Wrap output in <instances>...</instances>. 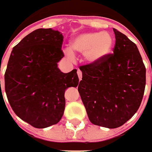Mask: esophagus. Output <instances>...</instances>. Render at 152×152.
Wrapping results in <instances>:
<instances>
[{
    "mask_svg": "<svg viewBox=\"0 0 152 152\" xmlns=\"http://www.w3.org/2000/svg\"><path fill=\"white\" fill-rule=\"evenodd\" d=\"M77 74H78V78H79V80H81L82 77H83L82 71L80 70V69H78V71H77Z\"/></svg>",
    "mask_w": 152,
    "mask_h": 152,
    "instance_id": "1",
    "label": "esophagus"
}]
</instances>
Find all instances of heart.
Masks as SVG:
<instances>
[{
  "label": "heart",
  "instance_id": "obj_1",
  "mask_svg": "<svg viewBox=\"0 0 152 152\" xmlns=\"http://www.w3.org/2000/svg\"><path fill=\"white\" fill-rule=\"evenodd\" d=\"M113 43L112 36L107 32L85 33L71 41V48L78 53L84 54L89 62H96L111 51ZM66 54L69 57L74 56L70 49L66 50Z\"/></svg>",
  "mask_w": 152,
  "mask_h": 152
}]
</instances>
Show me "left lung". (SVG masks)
Segmentation results:
<instances>
[{"mask_svg": "<svg viewBox=\"0 0 152 152\" xmlns=\"http://www.w3.org/2000/svg\"><path fill=\"white\" fill-rule=\"evenodd\" d=\"M113 54L79 67L78 92L93 124L115 129L137 111L146 86V68L136 44L113 28Z\"/></svg>", "mask_w": 152, "mask_h": 152, "instance_id": "1", "label": "left lung"}]
</instances>
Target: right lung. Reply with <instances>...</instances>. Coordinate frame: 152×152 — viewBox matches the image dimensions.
Segmentation results:
<instances>
[{
    "instance_id": "right-lung-1",
    "label": "right lung",
    "mask_w": 152,
    "mask_h": 152,
    "mask_svg": "<svg viewBox=\"0 0 152 152\" xmlns=\"http://www.w3.org/2000/svg\"><path fill=\"white\" fill-rule=\"evenodd\" d=\"M64 37L51 28L33 31L14 47L5 74V90L16 115L37 129L56 124L64 115V91L77 87V69L57 67Z\"/></svg>"
}]
</instances>
